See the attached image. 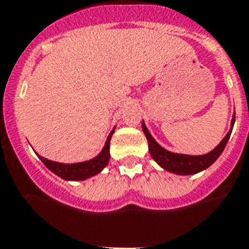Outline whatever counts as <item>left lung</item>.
<instances>
[{
	"label": "left lung",
	"mask_w": 249,
	"mask_h": 249,
	"mask_svg": "<svg viewBox=\"0 0 249 249\" xmlns=\"http://www.w3.org/2000/svg\"><path fill=\"white\" fill-rule=\"evenodd\" d=\"M235 114L233 115L232 119V129L234 125ZM142 131L145 134L146 140L149 144V153H150L151 158L157 161L161 168H164L168 172H172L174 174H179V176H189V174H196L202 170L207 169L208 166L217 160L219 155L222 154V151L226 148L227 142H228L232 129L228 131L224 139L219 142V145L215 149L204 155H184V154H176V153H170V151L165 150L161 148L150 135V133L146 129L145 124L142 123Z\"/></svg>",
	"instance_id": "left-lung-1"
}]
</instances>
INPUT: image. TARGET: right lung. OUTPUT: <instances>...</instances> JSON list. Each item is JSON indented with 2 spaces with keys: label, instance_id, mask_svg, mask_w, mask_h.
I'll use <instances>...</instances> for the list:
<instances>
[{
  "label": "right lung",
  "instance_id": "1",
  "mask_svg": "<svg viewBox=\"0 0 249 249\" xmlns=\"http://www.w3.org/2000/svg\"><path fill=\"white\" fill-rule=\"evenodd\" d=\"M112 133H114V130L109 134L105 146H104L100 154L89 161L76 164H61L49 160V159L40 157V155L38 157H40L41 161L60 178L65 179V180H84V179H88L100 173L107 166L110 159V139H111Z\"/></svg>",
  "mask_w": 249,
  "mask_h": 249
}]
</instances>
